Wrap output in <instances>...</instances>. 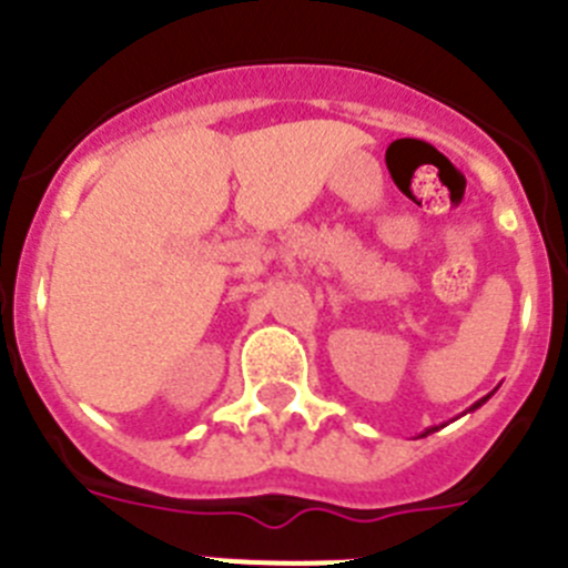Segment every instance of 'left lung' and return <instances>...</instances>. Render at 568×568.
I'll list each match as a JSON object with an SVG mask.
<instances>
[{
	"label": "left lung",
	"instance_id": "left-lung-1",
	"mask_svg": "<svg viewBox=\"0 0 568 568\" xmlns=\"http://www.w3.org/2000/svg\"><path fill=\"white\" fill-rule=\"evenodd\" d=\"M484 400H486V398H484ZM475 406H480V404H475Z\"/></svg>",
	"mask_w": 568,
	"mask_h": 568
}]
</instances>
